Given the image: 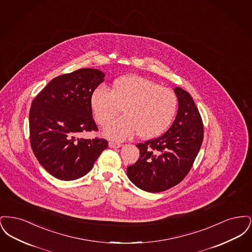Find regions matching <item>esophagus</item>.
Instances as JSON below:
<instances>
[{
	"label": "esophagus",
	"instance_id": "34e87169",
	"mask_svg": "<svg viewBox=\"0 0 252 252\" xmlns=\"http://www.w3.org/2000/svg\"><path fill=\"white\" fill-rule=\"evenodd\" d=\"M108 146L111 147V148H119V147L123 146V144H119V143H115V142H109L108 143Z\"/></svg>",
	"mask_w": 252,
	"mask_h": 252
}]
</instances>
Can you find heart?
<instances>
[{
    "mask_svg": "<svg viewBox=\"0 0 252 252\" xmlns=\"http://www.w3.org/2000/svg\"><path fill=\"white\" fill-rule=\"evenodd\" d=\"M91 108L96 123L105 126L123 110L124 116L111 122L104 134L126 140L138 132L144 139L165 131L175 117L178 98L175 93L156 82L137 75L117 79L111 92L99 86L92 93Z\"/></svg>",
    "mask_w": 252,
    "mask_h": 252,
    "instance_id": "b5f03b06",
    "label": "heart"
}]
</instances>
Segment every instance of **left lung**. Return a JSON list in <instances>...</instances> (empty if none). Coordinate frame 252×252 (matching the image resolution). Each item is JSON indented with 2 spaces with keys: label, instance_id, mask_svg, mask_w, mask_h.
<instances>
[{
  "label": "left lung",
  "instance_id": "8db88e82",
  "mask_svg": "<svg viewBox=\"0 0 252 252\" xmlns=\"http://www.w3.org/2000/svg\"><path fill=\"white\" fill-rule=\"evenodd\" d=\"M179 109L171 127L160 137L137 144L140 158L126 174L138 188L150 192L168 190L188 175L203 141V123L192 96L175 88Z\"/></svg>",
  "mask_w": 252,
  "mask_h": 252
}]
</instances>
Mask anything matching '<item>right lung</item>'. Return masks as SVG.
<instances>
[{
	"instance_id": "obj_1",
	"label": "right lung",
	"mask_w": 252,
	"mask_h": 252,
	"mask_svg": "<svg viewBox=\"0 0 252 252\" xmlns=\"http://www.w3.org/2000/svg\"><path fill=\"white\" fill-rule=\"evenodd\" d=\"M104 72L79 69L54 78L35 97L29 112L30 144L38 162L61 180L89 173L108 147L105 139L77 138L97 131L91 95L104 81Z\"/></svg>"
}]
</instances>
